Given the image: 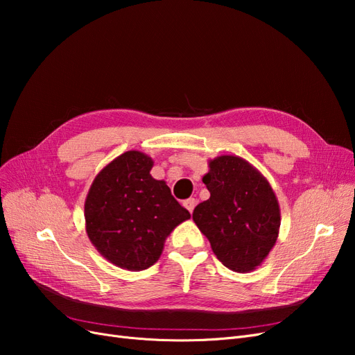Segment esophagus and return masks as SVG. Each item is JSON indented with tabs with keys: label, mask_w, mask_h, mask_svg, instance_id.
<instances>
[{
	"label": "esophagus",
	"mask_w": 355,
	"mask_h": 355,
	"mask_svg": "<svg viewBox=\"0 0 355 355\" xmlns=\"http://www.w3.org/2000/svg\"><path fill=\"white\" fill-rule=\"evenodd\" d=\"M196 204H197V200H196V198H188V200L184 201V206L187 207V210H188L189 213H192V210H194Z\"/></svg>",
	"instance_id": "1"
}]
</instances>
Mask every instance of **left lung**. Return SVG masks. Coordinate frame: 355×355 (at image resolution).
<instances>
[{"mask_svg": "<svg viewBox=\"0 0 355 355\" xmlns=\"http://www.w3.org/2000/svg\"><path fill=\"white\" fill-rule=\"evenodd\" d=\"M210 198L192 213L218 259L232 271L249 272L274 247L280 231V206L270 182L237 155L209 159L202 176Z\"/></svg>", "mask_w": 355, "mask_h": 355, "instance_id": "1", "label": "left lung"}]
</instances>
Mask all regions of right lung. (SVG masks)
Masks as SVG:
<instances>
[{
	"label": "right lung",
	"instance_id": "add662e5",
	"mask_svg": "<svg viewBox=\"0 0 355 355\" xmlns=\"http://www.w3.org/2000/svg\"><path fill=\"white\" fill-rule=\"evenodd\" d=\"M154 161L127 151L94 178L84 202L85 231L106 261L128 271L153 266L166 239L189 219L164 180L151 176Z\"/></svg>",
	"mask_w": 355,
	"mask_h": 355
}]
</instances>
